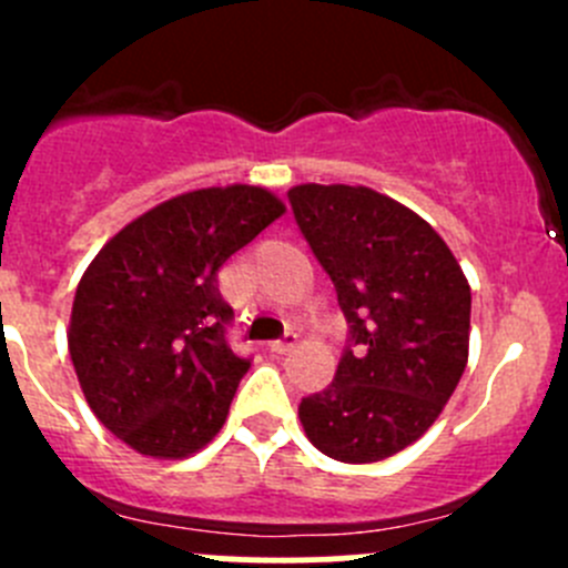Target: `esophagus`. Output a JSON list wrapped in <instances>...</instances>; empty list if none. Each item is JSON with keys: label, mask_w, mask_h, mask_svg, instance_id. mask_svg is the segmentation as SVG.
Instances as JSON below:
<instances>
[{"label": "esophagus", "mask_w": 568, "mask_h": 568, "mask_svg": "<svg viewBox=\"0 0 568 568\" xmlns=\"http://www.w3.org/2000/svg\"><path fill=\"white\" fill-rule=\"evenodd\" d=\"M294 346H296V332H285V335L280 337V341L268 343V352H272V354H285V352H288V348H294Z\"/></svg>", "instance_id": "34e87169"}]
</instances>
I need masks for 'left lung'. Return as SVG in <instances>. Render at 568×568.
Masks as SVG:
<instances>
[{
	"label": "left lung",
	"instance_id": "obj_1",
	"mask_svg": "<svg viewBox=\"0 0 568 568\" xmlns=\"http://www.w3.org/2000/svg\"><path fill=\"white\" fill-rule=\"evenodd\" d=\"M288 203L348 324L335 379L302 398L300 420L329 459L382 462L423 437L459 385L467 277L426 220L374 189L305 183Z\"/></svg>",
	"mask_w": 568,
	"mask_h": 568
}]
</instances>
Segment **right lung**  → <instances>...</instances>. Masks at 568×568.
I'll return each mask as SVG.
<instances>
[{
	"label": "right lung",
	"instance_id": "1",
	"mask_svg": "<svg viewBox=\"0 0 568 568\" xmlns=\"http://www.w3.org/2000/svg\"><path fill=\"white\" fill-rule=\"evenodd\" d=\"M283 211L244 183L178 194L88 266L68 352L90 409L136 454L183 459L222 428L250 357L227 343L233 307L216 274Z\"/></svg>",
	"mask_w": 568,
	"mask_h": 568
}]
</instances>
